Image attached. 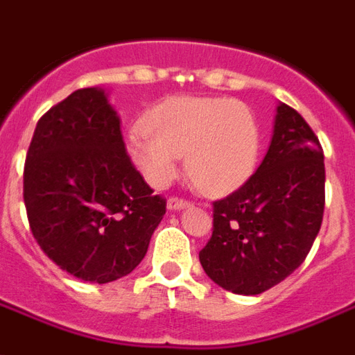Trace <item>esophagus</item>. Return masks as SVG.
Wrapping results in <instances>:
<instances>
[{
    "mask_svg": "<svg viewBox=\"0 0 355 355\" xmlns=\"http://www.w3.org/2000/svg\"><path fill=\"white\" fill-rule=\"evenodd\" d=\"M187 206H191V202H189V200L178 198V196H170V198H168V209H170V211L183 209V207H187Z\"/></svg>",
    "mask_w": 355,
    "mask_h": 355,
    "instance_id": "obj_1",
    "label": "esophagus"
}]
</instances>
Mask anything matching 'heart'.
Returning <instances> with one entry per match:
<instances>
[{"label": "heart", "instance_id": "heart-1", "mask_svg": "<svg viewBox=\"0 0 355 355\" xmlns=\"http://www.w3.org/2000/svg\"><path fill=\"white\" fill-rule=\"evenodd\" d=\"M130 161L149 185L166 187L185 155L189 178L207 194H226L249 180L260 157V127L249 106L213 97H172L129 135Z\"/></svg>", "mask_w": 355, "mask_h": 355}]
</instances>
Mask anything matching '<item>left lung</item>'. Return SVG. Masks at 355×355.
Masks as SVG:
<instances>
[{"mask_svg": "<svg viewBox=\"0 0 355 355\" xmlns=\"http://www.w3.org/2000/svg\"><path fill=\"white\" fill-rule=\"evenodd\" d=\"M326 168L318 137L292 106H277L263 161L243 185L213 202V234L200 250L207 277L228 292L257 295L300 268L318 236Z\"/></svg>", "mask_w": 355, "mask_h": 355, "instance_id": "obj_1", "label": "left lung"}]
</instances>
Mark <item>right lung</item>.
Segmentation results:
<instances>
[{"label": "right lung", "mask_w": 355, "mask_h": 355, "mask_svg": "<svg viewBox=\"0 0 355 355\" xmlns=\"http://www.w3.org/2000/svg\"><path fill=\"white\" fill-rule=\"evenodd\" d=\"M24 204L33 238L82 281L129 275L166 213L130 157L103 89L84 87L39 119L26 164Z\"/></svg>", "instance_id": "add662e5"}]
</instances>
